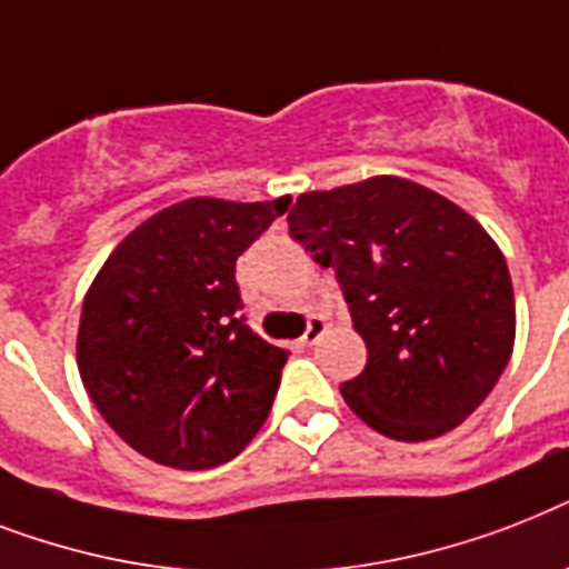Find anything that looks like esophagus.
Here are the masks:
<instances>
[{"label": "esophagus", "mask_w": 569, "mask_h": 569, "mask_svg": "<svg viewBox=\"0 0 569 569\" xmlns=\"http://www.w3.org/2000/svg\"><path fill=\"white\" fill-rule=\"evenodd\" d=\"M326 329H329V326H326V320H322V317H308V329H306V335H302V343H306V347L320 343V338L326 335Z\"/></svg>", "instance_id": "34e87169"}]
</instances>
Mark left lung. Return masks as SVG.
<instances>
[{
  "label": "left lung",
  "instance_id": "8db88e82",
  "mask_svg": "<svg viewBox=\"0 0 569 569\" xmlns=\"http://www.w3.org/2000/svg\"><path fill=\"white\" fill-rule=\"evenodd\" d=\"M290 234L338 276L367 343L347 406L385 438L431 440L485 402L515 349L506 256L465 208L399 176L311 190Z\"/></svg>",
  "mask_w": 569,
  "mask_h": 569
}]
</instances>
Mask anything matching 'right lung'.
<instances>
[{
	"label": "right lung",
	"mask_w": 569,
	"mask_h": 569,
	"mask_svg": "<svg viewBox=\"0 0 569 569\" xmlns=\"http://www.w3.org/2000/svg\"><path fill=\"white\" fill-rule=\"evenodd\" d=\"M288 206L290 197L176 202L122 238L84 293V390L149 461L211 470L267 420L288 349L247 326L234 263Z\"/></svg>",
	"instance_id": "add662e5"
}]
</instances>
